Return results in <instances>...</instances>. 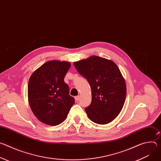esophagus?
<instances>
[{"mask_svg": "<svg viewBox=\"0 0 161 161\" xmlns=\"http://www.w3.org/2000/svg\"><path fill=\"white\" fill-rule=\"evenodd\" d=\"M80 97L79 96H76V97H75V101H77V102H78V101L80 100Z\"/></svg>", "mask_w": 161, "mask_h": 161, "instance_id": "1", "label": "esophagus"}]
</instances>
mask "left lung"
I'll use <instances>...</instances> for the list:
<instances>
[{
    "label": "left lung",
    "instance_id": "8db88e82",
    "mask_svg": "<svg viewBox=\"0 0 161 161\" xmlns=\"http://www.w3.org/2000/svg\"><path fill=\"white\" fill-rule=\"evenodd\" d=\"M78 73L88 81L92 102L85 109L90 120L104 125L120 113L126 97L125 80L116 64L98 56L74 62Z\"/></svg>",
    "mask_w": 161,
    "mask_h": 161
}]
</instances>
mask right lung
I'll use <instances>...</instances> for the list:
<instances>
[{"instance_id": "right-lung-1", "label": "right lung", "mask_w": 161, "mask_h": 161, "mask_svg": "<svg viewBox=\"0 0 161 161\" xmlns=\"http://www.w3.org/2000/svg\"><path fill=\"white\" fill-rule=\"evenodd\" d=\"M70 67L69 62L50 60L39 67L29 78L30 107L37 119L45 124L54 126L63 122L75 104L64 80Z\"/></svg>"}]
</instances>
